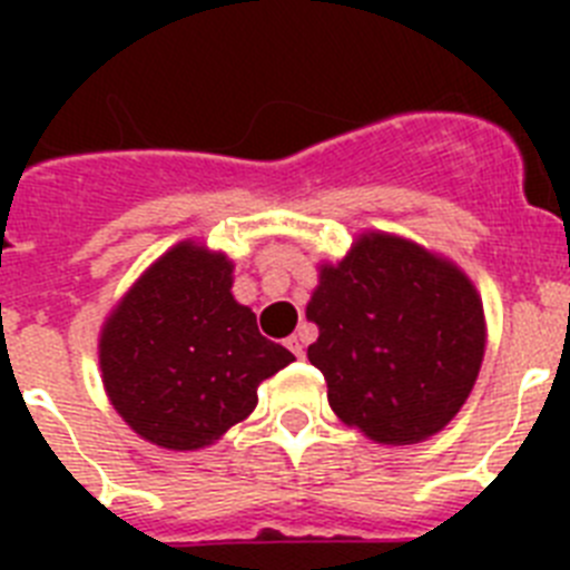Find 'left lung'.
<instances>
[{
  "mask_svg": "<svg viewBox=\"0 0 570 570\" xmlns=\"http://www.w3.org/2000/svg\"><path fill=\"white\" fill-rule=\"evenodd\" d=\"M230 288L228 256L179 242L105 322V391L142 440L170 451L214 445L254 411L256 387L294 362Z\"/></svg>",
  "mask_w": 570,
  "mask_h": 570,
  "instance_id": "left-lung-1",
  "label": "left lung"
}]
</instances>
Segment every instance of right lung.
<instances>
[{
	"instance_id": "add662e5",
	"label": "right lung",
	"mask_w": 570,
	"mask_h": 570,
	"mask_svg": "<svg viewBox=\"0 0 570 570\" xmlns=\"http://www.w3.org/2000/svg\"><path fill=\"white\" fill-rule=\"evenodd\" d=\"M305 316L320 328L308 360L328 382L334 414L382 445L442 431L485 356L471 279L394 236H362L340 265H325Z\"/></svg>"
}]
</instances>
